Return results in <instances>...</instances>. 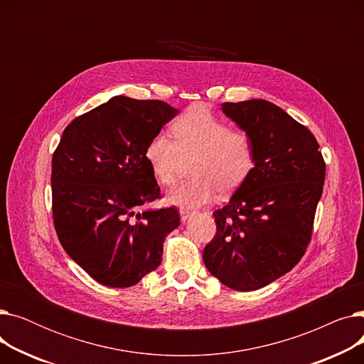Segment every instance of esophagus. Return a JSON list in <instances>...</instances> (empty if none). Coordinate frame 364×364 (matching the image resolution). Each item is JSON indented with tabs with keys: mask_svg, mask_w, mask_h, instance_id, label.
Here are the masks:
<instances>
[{
	"mask_svg": "<svg viewBox=\"0 0 364 364\" xmlns=\"http://www.w3.org/2000/svg\"><path fill=\"white\" fill-rule=\"evenodd\" d=\"M195 211H192V209H188V208H181L180 209V217H181V221H186L190 215H192Z\"/></svg>",
	"mask_w": 364,
	"mask_h": 364,
	"instance_id": "esophagus-1",
	"label": "esophagus"
}]
</instances>
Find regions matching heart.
Segmentation results:
<instances>
[{
    "label": "heart",
    "mask_w": 364,
    "mask_h": 364,
    "mask_svg": "<svg viewBox=\"0 0 364 364\" xmlns=\"http://www.w3.org/2000/svg\"><path fill=\"white\" fill-rule=\"evenodd\" d=\"M171 136L158 132L144 147V161L155 180L169 187L180 176L183 161L190 177L172 190L169 199L181 206H199L217 192L239 188L255 168L257 144L250 131L230 128L203 106L187 109L171 125Z\"/></svg>",
    "instance_id": "obj_1"
}]
</instances>
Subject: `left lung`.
Segmentation results:
<instances>
[{
	"instance_id": "obj_1",
	"label": "left lung",
	"mask_w": 364,
	"mask_h": 364,
	"mask_svg": "<svg viewBox=\"0 0 364 364\" xmlns=\"http://www.w3.org/2000/svg\"><path fill=\"white\" fill-rule=\"evenodd\" d=\"M223 110L254 136L257 162L214 211L217 232L203 262L223 284L250 292L291 272L307 251L326 164L313 132L279 106L246 100Z\"/></svg>"
}]
</instances>
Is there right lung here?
Wrapping results in <instances>:
<instances>
[{
    "instance_id": "right-lung-1",
    "label": "right lung",
    "mask_w": 364,
    "mask_h": 364,
    "mask_svg": "<svg viewBox=\"0 0 364 364\" xmlns=\"http://www.w3.org/2000/svg\"><path fill=\"white\" fill-rule=\"evenodd\" d=\"M177 113L162 100L117 95L75 118L53 153L57 237L105 286L128 288L156 270L165 237L180 224L176 206L143 208L161 199L144 147Z\"/></svg>"
}]
</instances>
